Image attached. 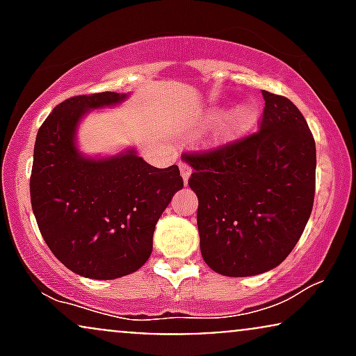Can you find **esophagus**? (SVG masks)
Here are the masks:
<instances>
[{"label":"esophagus","mask_w":356,"mask_h":356,"mask_svg":"<svg viewBox=\"0 0 356 356\" xmlns=\"http://www.w3.org/2000/svg\"><path fill=\"white\" fill-rule=\"evenodd\" d=\"M179 169H181V175H182L184 182L187 184V181H189V177H191V174H192V169H191V165L187 164V162L181 161V162H179Z\"/></svg>","instance_id":"1"}]
</instances>
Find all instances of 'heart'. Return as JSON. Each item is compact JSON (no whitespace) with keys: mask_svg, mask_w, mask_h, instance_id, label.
Segmentation results:
<instances>
[{"mask_svg":"<svg viewBox=\"0 0 356 356\" xmlns=\"http://www.w3.org/2000/svg\"><path fill=\"white\" fill-rule=\"evenodd\" d=\"M257 118V107L252 102H243L231 110H227L212 129V142L214 144H226L234 140L244 132H248L254 125Z\"/></svg>","mask_w":356,"mask_h":356,"instance_id":"obj_1","label":"heart"}]
</instances>
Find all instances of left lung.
Returning <instances> with one entry per match:
<instances>
[{
    "instance_id": "8db88e82",
    "label": "left lung",
    "mask_w": 356,
    "mask_h": 356,
    "mask_svg": "<svg viewBox=\"0 0 356 356\" xmlns=\"http://www.w3.org/2000/svg\"><path fill=\"white\" fill-rule=\"evenodd\" d=\"M259 130L204 152H186L206 264L224 276L276 268L303 234L314 201L316 145L286 97L263 90Z\"/></svg>"
}]
</instances>
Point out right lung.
I'll list each match as a JSON object with an SVG mask.
<instances>
[{
	"instance_id": "obj_1",
	"label": "right lung",
	"mask_w": 356,
	"mask_h": 356,
	"mask_svg": "<svg viewBox=\"0 0 356 356\" xmlns=\"http://www.w3.org/2000/svg\"><path fill=\"white\" fill-rule=\"evenodd\" d=\"M125 99L115 92L72 97L36 134L30 194L40 232L56 259L92 280H115L144 266L155 224L184 186L177 165L157 169L136 150L108 159L76 150L80 118Z\"/></svg>"
}]
</instances>
